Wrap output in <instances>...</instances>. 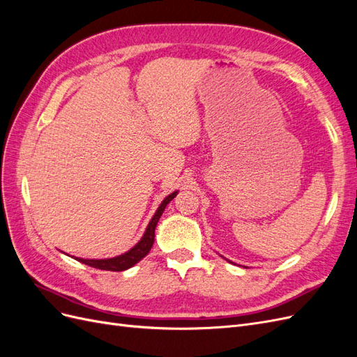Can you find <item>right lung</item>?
<instances>
[{"mask_svg":"<svg viewBox=\"0 0 357 357\" xmlns=\"http://www.w3.org/2000/svg\"><path fill=\"white\" fill-rule=\"evenodd\" d=\"M176 195H177V192H172L171 195H168L164 201H162V204L159 205V208L156 210L152 220H150L147 229L143 235V238L139 240L129 252L117 256V257H112V259H79V257H75V259L84 265L104 269V271H125V269L134 266L137 262L142 261V259L150 252V248H152L153 241H155V229H156L158 220L160 219L162 213H164L167 204H169V201L174 199Z\"/></svg>","mask_w":357,"mask_h":357,"instance_id":"1","label":"right lung"}]
</instances>
